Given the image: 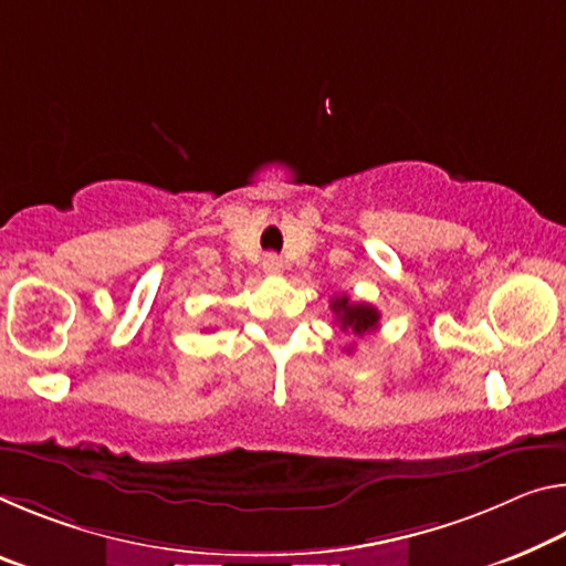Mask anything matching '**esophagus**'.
I'll list each match as a JSON object with an SVG mask.
<instances>
[{
	"instance_id": "obj_1",
	"label": "esophagus",
	"mask_w": 566,
	"mask_h": 566,
	"mask_svg": "<svg viewBox=\"0 0 566 566\" xmlns=\"http://www.w3.org/2000/svg\"><path fill=\"white\" fill-rule=\"evenodd\" d=\"M282 269H284L282 256H276V254H266V256H264V272H266V274L276 276V274H282Z\"/></svg>"
}]
</instances>
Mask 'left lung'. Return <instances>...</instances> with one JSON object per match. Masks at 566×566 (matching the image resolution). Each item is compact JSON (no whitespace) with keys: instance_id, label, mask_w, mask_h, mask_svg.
<instances>
[{"instance_id":"obj_1","label":"left lung","mask_w":566,"mask_h":566,"mask_svg":"<svg viewBox=\"0 0 566 566\" xmlns=\"http://www.w3.org/2000/svg\"><path fill=\"white\" fill-rule=\"evenodd\" d=\"M332 312H335L337 317V325L339 329L345 332V335H353V337H365L370 335L373 329H378V322H380V312L373 307V304L367 302H353L347 297V294H339L329 302ZM353 349V347H349Z\"/></svg>"}]
</instances>
